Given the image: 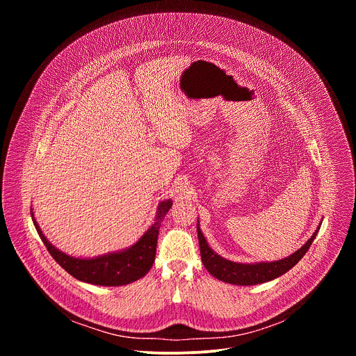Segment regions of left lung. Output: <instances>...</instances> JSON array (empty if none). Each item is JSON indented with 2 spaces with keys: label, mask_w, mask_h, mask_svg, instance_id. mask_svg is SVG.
<instances>
[{
  "label": "left lung",
  "mask_w": 356,
  "mask_h": 356,
  "mask_svg": "<svg viewBox=\"0 0 356 356\" xmlns=\"http://www.w3.org/2000/svg\"><path fill=\"white\" fill-rule=\"evenodd\" d=\"M321 224L316 229V232L312 235V238L304 243L298 250L291 253L290 257L275 261V262H258V264H236L231 262L228 259L221 258L218 253H216L207 243L204 235H202L200 229V224H197V235H198V243H200V253L201 261L204 268L218 280L236 284V286H252L259 284L265 282H270L282 275H284L287 270H290L293 266H296L297 262L306 255V252L310 249L316 235L318 234Z\"/></svg>",
  "instance_id": "1"
}]
</instances>
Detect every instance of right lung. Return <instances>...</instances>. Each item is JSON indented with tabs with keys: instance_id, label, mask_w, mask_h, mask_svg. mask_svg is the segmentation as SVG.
<instances>
[{
	"instance_id": "obj_1",
	"label": "right lung",
	"mask_w": 356,
	"mask_h": 356,
	"mask_svg": "<svg viewBox=\"0 0 356 356\" xmlns=\"http://www.w3.org/2000/svg\"><path fill=\"white\" fill-rule=\"evenodd\" d=\"M172 200H165L161 202L155 222L131 248L91 259L74 258L55 248L43 235L32 210L31 216L33 225L49 253L67 273L81 282L97 286H124L143 277L154 265L159 228L165 220V216L172 209Z\"/></svg>"
}]
</instances>
